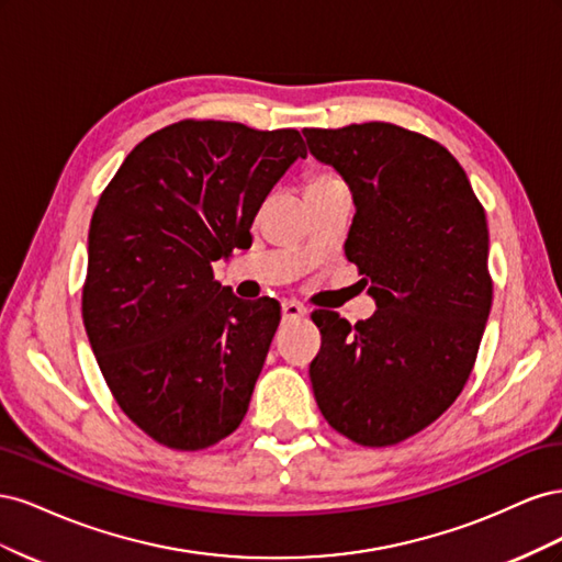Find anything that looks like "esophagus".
Returning <instances> with one entry per match:
<instances>
[{
    "label": "esophagus",
    "mask_w": 562,
    "mask_h": 562,
    "mask_svg": "<svg viewBox=\"0 0 562 562\" xmlns=\"http://www.w3.org/2000/svg\"><path fill=\"white\" fill-rule=\"evenodd\" d=\"M281 314H283V318H300V316L307 314V310H304L302 304L295 302V300H285L281 304Z\"/></svg>",
    "instance_id": "obj_1"
}]
</instances>
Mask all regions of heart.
Listing matches in <instances>:
<instances>
[{"instance_id": "1", "label": "heart", "mask_w": 562, "mask_h": 562, "mask_svg": "<svg viewBox=\"0 0 562 562\" xmlns=\"http://www.w3.org/2000/svg\"><path fill=\"white\" fill-rule=\"evenodd\" d=\"M335 180H337V178L330 176V173H312V176L307 178V187H304V190H314V187L330 184V182H335Z\"/></svg>"}]
</instances>
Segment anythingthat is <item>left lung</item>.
<instances>
[{
    "instance_id": "8db88e82",
    "label": "left lung",
    "mask_w": 562,
    "mask_h": 562,
    "mask_svg": "<svg viewBox=\"0 0 562 562\" xmlns=\"http://www.w3.org/2000/svg\"><path fill=\"white\" fill-rule=\"evenodd\" d=\"M302 133L349 184L345 252L378 304L356 326L312 314L314 396L353 443L394 446L443 415L473 370L492 307L485 211L464 168L427 135L384 122Z\"/></svg>"
}]
</instances>
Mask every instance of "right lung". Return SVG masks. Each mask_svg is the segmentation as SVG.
<instances>
[{
    "label": "right lung",
    "instance_id": "right-lung-1",
    "mask_svg": "<svg viewBox=\"0 0 562 562\" xmlns=\"http://www.w3.org/2000/svg\"><path fill=\"white\" fill-rule=\"evenodd\" d=\"M304 157L295 128L184 119L135 145L98 199L83 328L119 407L166 448H211L246 417L281 307L241 302L213 262Z\"/></svg>",
    "mask_w": 562,
    "mask_h": 562
}]
</instances>
